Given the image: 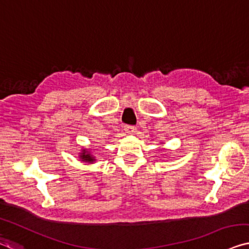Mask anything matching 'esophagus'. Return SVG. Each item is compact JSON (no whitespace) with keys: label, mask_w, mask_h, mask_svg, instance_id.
<instances>
[{"label":"esophagus","mask_w":249,"mask_h":249,"mask_svg":"<svg viewBox=\"0 0 249 249\" xmlns=\"http://www.w3.org/2000/svg\"><path fill=\"white\" fill-rule=\"evenodd\" d=\"M124 129H125L126 133H128V134H133V133L136 131V127H135V126H132V125H126Z\"/></svg>","instance_id":"obj_1"}]
</instances>
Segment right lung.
<instances>
[{"mask_svg":"<svg viewBox=\"0 0 249 249\" xmlns=\"http://www.w3.org/2000/svg\"><path fill=\"white\" fill-rule=\"evenodd\" d=\"M79 158L81 159V161L84 162H89V163H92L95 161V158L92 157V155L89 153L88 150H86V148H84L83 151H81V153L79 155Z\"/></svg>","mask_w":249,"mask_h":249,"instance_id":"add662e5","label":"right lung"}]
</instances>
